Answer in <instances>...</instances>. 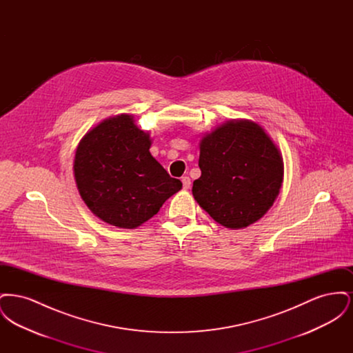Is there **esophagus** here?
<instances>
[{
	"mask_svg": "<svg viewBox=\"0 0 353 353\" xmlns=\"http://www.w3.org/2000/svg\"><path fill=\"white\" fill-rule=\"evenodd\" d=\"M181 181H183V186H184V189H189L190 188V179L188 177V176H184L183 179H181Z\"/></svg>",
	"mask_w": 353,
	"mask_h": 353,
	"instance_id": "34e87169",
	"label": "esophagus"
}]
</instances>
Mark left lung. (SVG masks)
<instances>
[{
	"label": "left lung",
	"instance_id": "1",
	"mask_svg": "<svg viewBox=\"0 0 353 353\" xmlns=\"http://www.w3.org/2000/svg\"><path fill=\"white\" fill-rule=\"evenodd\" d=\"M200 179L193 197L228 229H243L262 219L276 200L285 174L283 157L255 121L234 119L200 140Z\"/></svg>",
	"mask_w": 353,
	"mask_h": 353
}]
</instances>
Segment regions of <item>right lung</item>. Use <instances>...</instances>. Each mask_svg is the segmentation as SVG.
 I'll return each mask as SVG.
<instances>
[{
    "instance_id": "add662e5",
    "label": "right lung",
    "mask_w": 353,
    "mask_h": 353,
    "mask_svg": "<svg viewBox=\"0 0 353 353\" xmlns=\"http://www.w3.org/2000/svg\"><path fill=\"white\" fill-rule=\"evenodd\" d=\"M151 144V134L130 114L101 120L81 139L74 157L75 184L103 222L136 229L183 188L152 156Z\"/></svg>"
}]
</instances>
